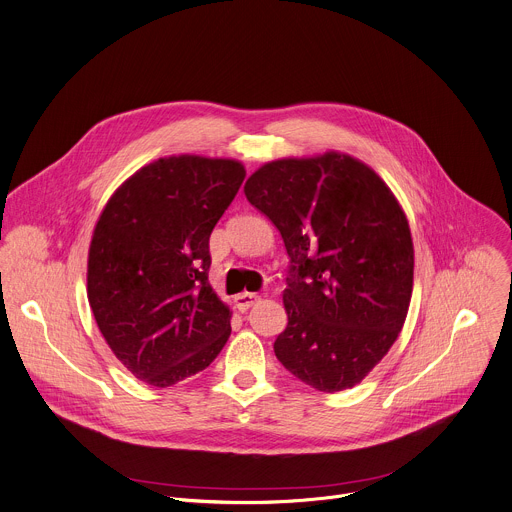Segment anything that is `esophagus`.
<instances>
[{"label": "esophagus", "mask_w": 512, "mask_h": 512, "mask_svg": "<svg viewBox=\"0 0 512 512\" xmlns=\"http://www.w3.org/2000/svg\"><path fill=\"white\" fill-rule=\"evenodd\" d=\"M258 300H260V296L256 292H242V294L236 296V306L244 313V311L250 309V306H254Z\"/></svg>", "instance_id": "esophagus-1"}]
</instances>
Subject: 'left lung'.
Returning a JSON list of instances; mask_svg holds the SVG:
<instances>
[{
  "label": "left lung",
  "mask_w": 512,
  "mask_h": 512,
  "mask_svg": "<svg viewBox=\"0 0 512 512\" xmlns=\"http://www.w3.org/2000/svg\"><path fill=\"white\" fill-rule=\"evenodd\" d=\"M244 193L290 258L278 361L325 393L361 383L412 300L414 242L399 201L369 165L339 151L264 163Z\"/></svg>",
  "instance_id": "1"
}]
</instances>
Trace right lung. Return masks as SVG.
Returning <instances> with one entry per match:
<instances>
[{"mask_svg": "<svg viewBox=\"0 0 512 512\" xmlns=\"http://www.w3.org/2000/svg\"><path fill=\"white\" fill-rule=\"evenodd\" d=\"M246 169L236 159L161 157L107 201L90 240L86 292L115 357L169 387L224 349L232 311L208 282L210 234Z\"/></svg>", "mask_w": 512, "mask_h": 512, "instance_id": "obj_1", "label": "right lung"}]
</instances>
